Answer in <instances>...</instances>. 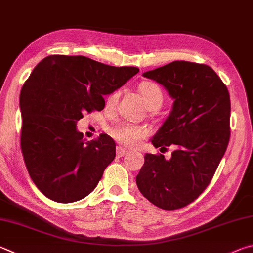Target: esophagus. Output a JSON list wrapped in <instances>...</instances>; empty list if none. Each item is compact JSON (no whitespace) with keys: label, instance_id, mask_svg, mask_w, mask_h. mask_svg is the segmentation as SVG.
I'll list each match as a JSON object with an SVG mask.
<instances>
[{"label":"esophagus","instance_id":"34e87169","mask_svg":"<svg viewBox=\"0 0 253 253\" xmlns=\"http://www.w3.org/2000/svg\"><path fill=\"white\" fill-rule=\"evenodd\" d=\"M126 154H127V150L125 148H123V147H121V146H117V148H116L117 157H123V156Z\"/></svg>","mask_w":253,"mask_h":253}]
</instances>
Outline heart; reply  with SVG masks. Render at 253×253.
<instances>
[{
	"label": "heart",
	"instance_id": "b5f03b06",
	"mask_svg": "<svg viewBox=\"0 0 253 253\" xmlns=\"http://www.w3.org/2000/svg\"><path fill=\"white\" fill-rule=\"evenodd\" d=\"M139 94L148 109H158L164 102V93L160 86L154 82H142L138 86ZM119 98V91L115 90L106 98L107 107L112 108L116 105ZM148 129L144 125H137L131 123H119L111 129V135L114 139L127 147H134L139 141L148 136Z\"/></svg>",
	"mask_w": 253,
	"mask_h": 253
}]
</instances>
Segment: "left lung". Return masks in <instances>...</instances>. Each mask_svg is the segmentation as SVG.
<instances>
[{"mask_svg": "<svg viewBox=\"0 0 253 253\" xmlns=\"http://www.w3.org/2000/svg\"><path fill=\"white\" fill-rule=\"evenodd\" d=\"M173 98L172 109L151 139L158 147H176L171 158L146 154L136 177L151 204L174 210L191 204L212 179L230 138V96L227 86L205 64L176 61L144 73Z\"/></svg>", "mask_w": 253, "mask_h": 253, "instance_id": "8db88e82", "label": "left lung"}]
</instances>
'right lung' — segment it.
<instances>
[{
    "label": "right lung",
    "instance_id": "right-lung-1",
    "mask_svg": "<svg viewBox=\"0 0 253 253\" xmlns=\"http://www.w3.org/2000/svg\"><path fill=\"white\" fill-rule=\"evenodd\" d=\"M138 72L67 55H50L35 66L20 95L21 149L30 177L47 198L74 203L95 189L116 145L106 134L83 140L76 123L86 112L103 111L104 96Z\"/></svg>",
    "mask_w": 253,
    "mask_h": 253
}]
</instances>
